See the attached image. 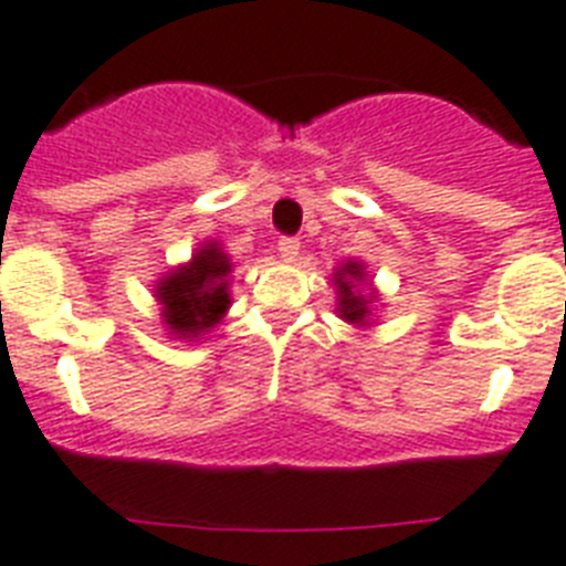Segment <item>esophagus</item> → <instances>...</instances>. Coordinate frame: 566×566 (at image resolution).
I'll return each instance as SVG.
<instances>
[{
    "mask_svg": "<svg viewBox=\"0 0 566 566\" xmlns=\"http://www.w3.org/2000/svg\"><path fill=\"white\" fill-rule=\"evenodd\" d=\"M277 251H280V256H283V260H286V262H295L297 254H301V239H297V237H283L277 242Z\"/></svg>",
    "mask_w": 566,
    "mask_h": 566,
    "instance_id": "34e87169",
    "label": "esophagus"
}]
</instances>
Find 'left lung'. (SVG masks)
Returning <instances> with one entry per match:
<instances>
[{"label": "left lung", "mask_w": 566, "mask_h": 566, "mask_svg": "<svg viewBox=\"0 0 566 566\" xmlns=\"http://www.w3.org/2000/svg\"><path fill=\"white\" fill-rule=\"evenodd\" d=\"M336 277V289H338V312H342V318H347L350 324H361V321L368 318V295H365V289H361V265L359 262H347L342 269L333 274Z\"/></svg>", "instance_id": "1"}]
</instances>
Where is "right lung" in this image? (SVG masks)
I'll list each match as a JSON object with an SVG mask.
<instances>
[{"label":"right lung","instance_id":"1","mask_svg":"<svg viewBox=\"0 0 566 566\" xmlns=\"http://www.w3.org/2000/svg\"><path fill=\"white\" fill-rule=\"evenodd\" d=\"M230 260L219 245H205L189 265L178 269L157 286L163 318L180 338H198L228 312Z\"/></svg>","mask_w":566,"mask_h":566}]
</instances>
